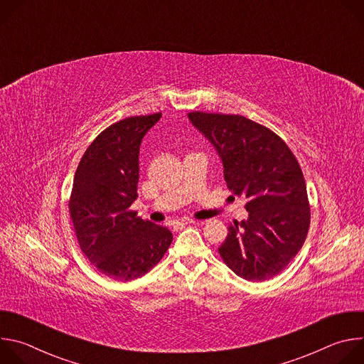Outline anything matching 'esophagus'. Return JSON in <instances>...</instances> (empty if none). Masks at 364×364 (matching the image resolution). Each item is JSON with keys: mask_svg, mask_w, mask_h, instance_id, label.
Wrapping results in <instances>:
<instances>
[{"mask_svg": "<svg viewBox=\"0 0 364 364\" xmlns=\"http://www.w3.org/2000/svg\"><path fill=\"white\" fill-rule=\"evenodd\" d=\"M191 223H196V220H193V219H181V220H174L173 226L174 228H183V226L191 225Z\"/></svg>", "mask_w": 364, "mask_h": 364, "instance_id": "obj_1", "label": "esophagus"}]
</instances>
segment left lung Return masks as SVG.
<instances>
[{
  "mask_svg": "<svg viewBox=\"0 0 364 364\" xmlns=\"http://www.w3.org/2000/svg\"><path fill=\"white\" fill-rule=\"evenodd\" d=\"M190 122L216 148L228 188L245 196L246 220H235L219 247L240 278H274L302 247L309 203L301 167L288 145L269 128L242 115L190 112Z\"/></svg>",
  "mask_w": 364,
  "mask_h": 364,
  "instance_id": "8db88e82",
  "label": "left lung"
}]
</instances>
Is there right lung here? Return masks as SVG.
I'll use <instances>...</instances> for the list:
<instances>
[{
  "mask_svg": "<svg viewBox=\"0 0 364 364\" xmlns=\"http://www.w3.org/2000/svg\"><path fill=\"white\" fill-rule=\"evenodd\" d=\"M161 114L129 117L102 131L77 166L69 212L79 246L90 264L115 281H131L157 265L173 233L142 220L136 200L139 145Z\"/></svg>",
  "mask_w": 364,
  "mask_h": 364,
  "instance_id": "1",
  "label": "right lung"
}]
</instances>
